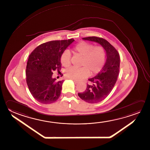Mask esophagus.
Here are the masks:
<instances>
[{
    "instance_id": "34e87169",
    "label": "esophagus",
    "mask_w": 150,
    "mask_h": 150,
    "mask_svg": "<svg viewBox=\"0 0 150 150\" xmlns=\"http://www.w3.org/2000/svg\"><path fill=\"white\" fill-rule=\"evenodd\" d=\"M73 81H74V82L75 83H79V81H77L76 80H74V79H72Z\"/></svg>"
}]
</instances>
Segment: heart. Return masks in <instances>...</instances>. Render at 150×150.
Instances as JSON below:
<instances>
[{
    "mask_svg": "<svg viewBox=\"0 0 150 150\" xmlns=\"http://www.w3.org/2000/svg\"><path fill=\"white\" fill-rule=\"evenodd\" d=\"M73 52L81 57V65L83 67L80 68L72 67L68 69L65 72L68 78L80 80L87 77L90 71L91 74H97L103 68L106 59V54L103 47L93 46L92 44L82 41L74 46ZM60 61L64 67L70 66L71 54L69 51L63 52Z\"/></svg>",
    "mask_w": 150,
    "mask_h": 150,
    "instance_id": "b5f03b06",
    "label": "heart"
}]
</instances>
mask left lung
<instances>
[{"mask_svg": "<svg viewBox=\"0 0 150 150\" xmlns=\"http://www.w3.org/2000/svg\"><path fill=\"white\" fill-rule=\"evenodd\" d=\"M82 39L100 44L106 54V61L100 72L88 79L89 83L84 92L78 93L83 100L95 104L106 98L114 87L120 71V55L114 47L104 38L91 36Z\"/></svg>", "mask_w": 150, "mask_h": 150, "instance_id": "8db88e82", "label": "left lung"}]
</instances>
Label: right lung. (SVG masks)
Here are the masks:
<instances>
[{"label":"right lung","mask_w":150,"mask_h":150,"mask_svg":"<svg viewBox=\"0 0 150 150\" xmlns=\"http://www.w3.org/2000/svg\"><path fill=\"white\" fill-rule=\"evenodd\" d=\"M74 40L52 41L42 44L29 56L26 74L32 95L42 104H51L60 97L63 80L52 78L53 71L60 72L61 56Z\"/></svg>","instance_id":"right-lung-1"}]
</instances>
